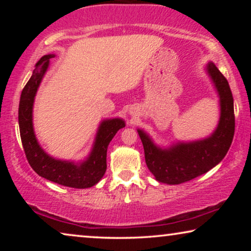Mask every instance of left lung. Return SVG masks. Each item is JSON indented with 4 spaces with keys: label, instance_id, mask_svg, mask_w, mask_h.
I'll return each mask as SVG.
<instances>
[{
    "label": "left lung",
    "instance_id": "1",
    "mask_svg": "<svg viewBox=\"0 0 251 251\" xmlns=\"http://www.w3.org/2000/svg\"><path fill=\"white\" fill-rule=\"evenodd\" d=\"M205 70L218 92L221 106L218 126L210 136L161 149L146 132L137 130L144 146L147 168L160 183L178 185L208 173L224 159L231 146L235 128L232 91L227 80L214 63H208Z\"/></svg>",
    "mask_w": 251,
    "mask_h": 251
}]
</instances>
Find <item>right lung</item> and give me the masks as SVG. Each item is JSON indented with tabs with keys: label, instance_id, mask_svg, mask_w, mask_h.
<instances>
[{
	"label": "right lung",
	"instance_id": "add662e5",
	"mask_svg": "<svg viewBox=\"0 0 251 251\" xmlns=\"http://www.w3.org/2000/svg\"><path fill=\"white\" fill-rule=\"evenodd\" d=\"M54 54H46L37 61L35 70L23 89L19 101L18 121L20 138L27 161L39 176L59 185L73 188L94 186L104 176L107 147L115 133L126 126L122 119L104 120L99 126L89 156L80 163L57 160L44 152L37 142L33 128V105L37 89Z\"/></svg>",
	"mask_w": 251,
	"mask_h": 251
}]
</instances>
